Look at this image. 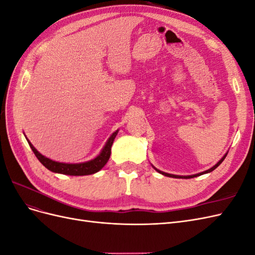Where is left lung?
<instances>
[{"label": "left lung", "instance_id": "left-lung-1", "mask_svg": "<svg viewBox=\"0 0 255 255\" xmlns=\"http://www.w3.org/2000/svg\"><path fill=\"white\" fill-rule=\"evenodd\" d=\"M226 156H227V154H226V155L225 156H223L219 161H218V163L217 164H216L214 167H212L211 169H208V170H206V171H203V172H201V173H197V174H194V175H186V176H181V175H174V174H170V173H166V172H163V171H159V170H157V169H156V170L159 172V173H161V174H164V175H166V176H170V177H176V179H180V177H181V179H191V177H196V176H199V175H202V174H204V173H208V172H212L213 170H215V169L216 168H217L221 163H222V161H223V159H225L226 158Z\"/></svg>", "mask_w": 255, "mask_h": 255}]
</instances>
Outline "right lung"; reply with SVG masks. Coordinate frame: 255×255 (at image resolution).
Wrapping results in <instances>:
<instances>
[{
    "mask_svg": "<svg viewBox=\"0 0 255 255\" xmlns=\"http://www.w3.org/2000/svg\"><path fill=\"white\" fill-rule=\"evenodd\" d=\"M117 134H118V130H116L115 133L112 134V136L110 137V139L107 140L103 150L96 158L91 159L89 161H86V163H81V164H65V163H58V161L52 160L48 157L43 156L42 154L38 152L34 148V145L28 140H27V142L30 146V149L33 150L36 157L39 159L40 163L45 168H48L50 171L61 173V174H68V175H88V174L96 173L99 170H101L107 161H109L110 156H111V151H112V144L114 142L115 137L117 136Z\"/></svg>",
    "mask_w": 255,
    "mask_h": 255,
    "instance_id": "right-lung-1",
    "label": "right lung"
}]
</instances>
